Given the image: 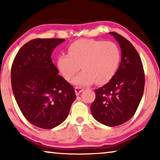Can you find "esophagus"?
Instances as JSON below:
<instances>
[{"mask_svg":"<svg viewBox=\"0 0 160 160\" xmlns=\"http://www.w3.org/2000/svg\"><path fill=\"white\" fill-rule=\"evenodd\" d=\"M84 89H82V88H80V87H75V92H76V95H80V93L82 92V91H83Z\"/></svg>","mask_w":160,"mask_h":160,"instance_id":"obj_1","label":"esophagus"}]
</instances>
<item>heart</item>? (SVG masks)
I'll return each instance as SVG.
<instances>
[{
    "mask_svg": "<svg viewBox=\"0 0 160 160\" xmlns=\"http://www.w3.org/2000/svg\"><path fill=\"white\" fill-rule=\"evenodd\" d=\"M120 61V51L111 41L82 39L70 45L68 54L58 58V68L67 80L83 70L72 82L76 86L90 85L95 81L103 84L109 81L117 71Z\"/></svg>",
    "mask_w": 160,
    "mask_h": 160,
    "instance_id": "obj_1",
    "label": "heart"
}]
</instances>
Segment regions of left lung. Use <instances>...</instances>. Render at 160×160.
I'll list each match as a JSON object with an SVG mask.
<instances>
[{
    "label": "left lung",
    "instance_id": "left-lung-1",
    "mask_svg": "<svg viewBox=\"0 0 160 160\" xmlns=\"http://www.w3.org/2000/svg\"><path fill=\"white\" fill-rule=\"evenodd\" d=\"M122 51L119 68L108 83L95 89V99L90 109L93 117L108 126H117L135 114L144 89V71L138 52L127 39L110 32Z\"/></svg>",
    "mask_w": 160,
    "mask_h": 160
}]
</instances>
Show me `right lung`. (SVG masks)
I'll use <instances>...</instances> for the list:
<instances>
[{"label":"right lung","instance_id":"obj_1","mask_svg":"<svg viewBox=\"0 0 160 160\" xmlns=\"http://www.w3.org/2000/svg\"><path fill=\"white\" fill-rule=\"evenodd\" d=\"M65 39L37 38L21 47L11 68L12 89L20 111L32 125L58 126L76 98L74 87L58 75L51 55Z\"/></svg>","mask_w":160,"mask_h":160}]
</instances>
